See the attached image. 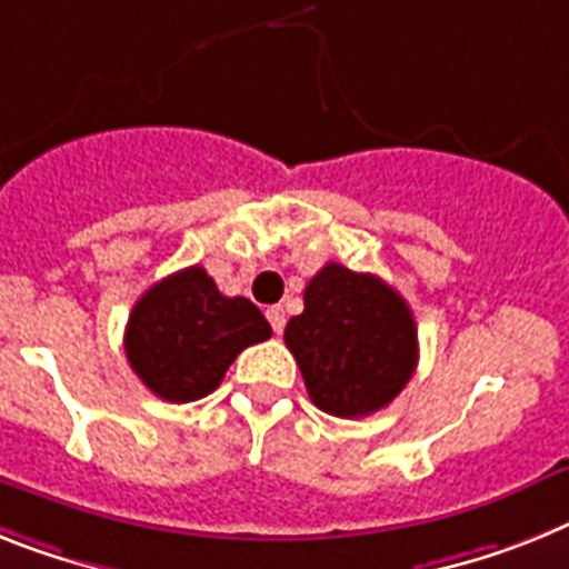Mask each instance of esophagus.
<instances>
[{"instance_id":"34e87169","label":"esophagus","mask_w":569,"mask_h":569,"mask_svg":"<svg viewBox=\"0 0 569 569\" xmlns=\"http://www.w3.org/2000/svg\"><path fill=\"white\" fill-rule=\"evenodd\" d=\"M266 318H269V323H271V329H274V332H283V327H286L283 307H269V309H266Z\"/></svg>"}]
</instances>
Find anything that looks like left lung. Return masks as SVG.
I'll use <instances>...</instances> for the list:
<instances>
[{
    "label": "left lung",
    "instance_id": "left-lung-1",
    "mask_svg": "<svg viewBox=\"0 0 569 569\" xmlns=\"http://www.w3.org/2000/svg\"><path fill=\"white\" fill-rule=\"evenodd\" d=\"M283 338L309 399L332 417H370L417 370V321L402 295L338 262L309 280L303 312L286 323Z\"/></svg>",
    "mask_w": 569,
    "mask_h": 569
}]
</instances>
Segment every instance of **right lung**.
<instances>
[{
    "mask_svg": "<svg viewBox=\"0 0 569 569\" xmlns=\"http://www.w3.org/2000/svg\"><path fill=\"white\" fill-rule=\"evenodd\" d=\"M266 338L271 327L251 300L226 298L202 266H190L136 300L123 350L152 393L181 405L213 393L233 358Z\"/></svg>",
    "mask_w": 569,
    "mask_h": 569,
    "instance_id": "obj_1",
    "label": "right lung"
}]
</instances>
